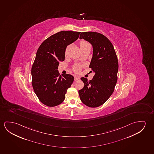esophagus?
Segmentation results:
<instances>
[{"label": "esophagus", "instance_id": "obj_1", "mask_svg": "<svg viewBox=\"0 0 154 154\" xmlns=\"http://www.w3.org/2000/svg\"><path fill=\"white\" fill-rule=\"evenodd\" d=\"M79 79H80V78L78 77H77V76H75V77H74V80H75V81H78Z\"/></svg>", "mask_w": 154, "mask_h": 154}]
</instances>
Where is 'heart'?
Segmentation results:
<instances>
[{
  "label": "heart",
  "instance_id": "obj_1",
  "mask_svg": "<svg viewBox=\"0 0 154 154\" xmlns=\"http://www.w3.org/2000/svg\"><path fill=\"white\" fill-rule=\"evenodd\" d=\"M88 44H89L87 42H86L85 40H82L80 42V43H79V45H80V46H81V48H82L83 46H85V45H88ZM68 47H67V48H66V50H65V52H64V54L65 55H66L67 54V53H68ZM81 66L80 65H79V64H77V65H76V66H75L73 67V70L75 71V72L76 73H78L79 72L80 70H81Z\"/></svg>",
  "mask_w": 154,
  "mask_h": 154
}]
</instances>
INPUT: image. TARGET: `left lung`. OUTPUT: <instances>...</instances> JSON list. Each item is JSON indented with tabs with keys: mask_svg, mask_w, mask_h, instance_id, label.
I'll list each match as a JSON object with an SVG mask.
<instances>
[{
	"mask_svg": "<svg viewBox=\"0 0 154 154\" xmlns=\"http://www.w3.org/2000/svg\"><path fill=\"white\" fill-rule=\"evenodd\" d=\"M79 38L92 45L93 53L89 67L95 75L91 81L81 78L84 86L78 93L84 104L95 108L103 104L114 92L117 81L118 59L112 43L101 33L83 32Z\"/></svg>",
	"mask_w": 154,
	"mask_h": 154,
	"instance_id": "left-lung-1",
	"label": "left lung"
}]
</instances>
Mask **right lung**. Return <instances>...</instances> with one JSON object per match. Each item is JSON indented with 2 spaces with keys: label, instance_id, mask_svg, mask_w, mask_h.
Wrapping results in <instances>:
<instances>
[{
  "label": "right lung",
  "instance_id": "right-lung-1",
  "mask_svg": "<svg viewBox=\"0 0 154 154\" xmlns=\"http://www.w3.org/2000/svg\"><path fill=\"white\" fill-rule=\"evenodd\" d=\"M81 32L62 31L51 35L41 44L31 67L32 85L40 102L48 106H57L64 101L66 90L74 78L60 75V62L64 60L66 46L76 41Z\"/></svg>",
  "mask_w": 154,
  "mask_h": 154
}]
</instances>
